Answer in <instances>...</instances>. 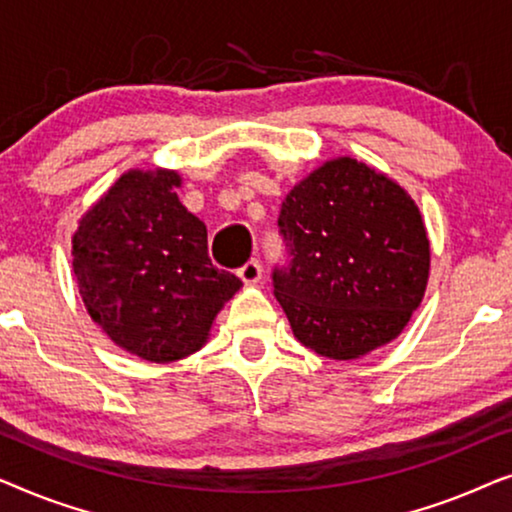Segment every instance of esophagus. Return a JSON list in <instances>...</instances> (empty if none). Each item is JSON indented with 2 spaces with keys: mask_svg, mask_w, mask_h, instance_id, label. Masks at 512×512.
Here are the masks:
<instances>
[{
  "mask_svg": "<svg viewBox=\"0 0 512 512\" xmlns=\"http://www.w3.org/2000/svg\"><path fill=\"white\" fill-rule=\"evenodd\" d=\"M240 277H242V282L244 284H256L258 279L263 277V268H261V263L256 261V258H251V261H247L240 268Z\"/></svg>",
  "mask_w": 512,
  "mask_h": 512,
  "instance_id": "1",
  "label": "esophagus"
}]
</instances>
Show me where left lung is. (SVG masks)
Segmentation results:
<instances>
[{
  "mask_svg": "<svg viewBox=\"0 0 512 512\" xmlns=\"http://www.w3.org/2000/svg\"><path fill=\"white\" fill-rule=\"evenodd\" d=\"M291 261L272 272L293 335L352 361L387 345L422 303L429 237L419 207L387 174L328 160L293 186L279 212Z\"/></svg>",
  "mask_w": 512,
  "mask_h": 512,
  "instance_id": "1",
  "label": "left lung"
}]
</instances>
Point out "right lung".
<instances>
[{"mask_svg": "<svg viewBox=\"0 0 512 512\" xmlns=\"http://www.w3.org/2000/svg\"><path fill=\"white\" fill-rule=\"evenodd\" d=\"M170 170L125 172L79 221L74 277L97 326L144 361L198 352L240 277L214 268L207 228L181 205Z\"/></svg>", "mask_w": 512, "mask_h": 512, "instance_id": "right-lung-1", "label": "right lung"}]
</instances>
